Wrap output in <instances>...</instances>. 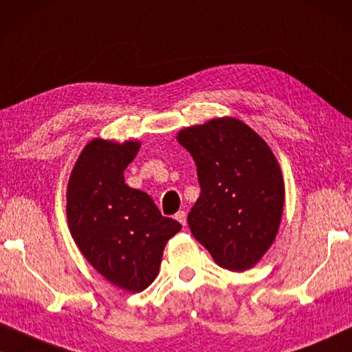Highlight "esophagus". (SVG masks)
Segmentation results:
<instances>
[{
	"instance_id": "obj_1",
	"label": "esophagus",
	"mask_w": 352,
	"mask_h": 352,
	"mask_svg": "<svg viewBox=\"0 0 352 352\" xmlns=\"http://www.w3.org/2000/svg\"><path fill=\"white\" fill-rule=\"evenodd\" d=\"M175 220L180 221V223H182L183 226H185V225H186V214H185V212H183V210L177 212V214H175Z\"/></svg>"
}]
</instances>
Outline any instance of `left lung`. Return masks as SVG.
Segmentation results:
<instances>
[{
  "mask_svg": "<svg viewBox=\"0 0 352 352\" xmlns=\"http://www.w3.org/2000/svg\"><path fill=\"white\" fill-rule=\"evenodd\" d=\"M197 167L201 195L188 214L197 242L221 268L242 273L277 236L285 186L274 153L237 118L223 116L177 133Z\"/></svg>",
  "mask_w": 352,
  "mask_h": 352,
  "instance_id": "8db88e82",
  "label": "left lung"
}]
</instances>
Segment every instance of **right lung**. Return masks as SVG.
<instances>
[{"instance_id": "add662e5", "label": "right lung", "mask_w": 352, "mask_h": 352, "mask_svg": "<svg viewBox=\"0 0 352 352\" xmlns=\"http://www.w3.org/2000/svg\"><path fill=\"white\" fill-rule=\"evenodd\" d=\"M142 143L92 138L67 185V220L73 241L97 273L137 294L160 273L167 241L182 225L161 215L146 192L124 182Z\"/></svg>"}]
</instances>
